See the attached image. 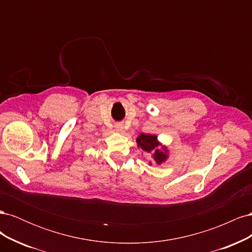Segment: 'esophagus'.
I'll return each mask as SVG.
<instances>
[{
  "label": "esophagus",
  "instance_id": "34e87169",
  "mask_svg": "<svg viewBox=\"0 0 252 252\" xmlns=\"http://www.w3.org/2000/svg\"><path fill=\"white\" fill-rule=\"evenodd\" d=\"M114 127H116V129H117V130L118 131H123L124 130V125L123 124H121V123H119V124H117L116 126H114Z\"/></svg>",
  "mask_w": 252,
  "mask_h": 252
}]
</instances>
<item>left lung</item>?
Segmentation results:
<instances>
[{"instance_id": "1", "label": "left lung", "mask_w": 252, "mask_h": 252, "mask_svg": "<svg viewBox=\"0 0 252 252\" xmlns=\"http://www.w3.org/2000/svg\"><path fill=\"white\" fill-rule=\"evenodd\" d=\"M136 143H138V147L142 148L144 151H146L147 154L154 155V158L157 164H161L166 161L167 150L166 148H163L164 151L158 149L159 143L158 142V138L156 135L141 133L139 138L136 139Z\"/></svg>"}]
</instances>
